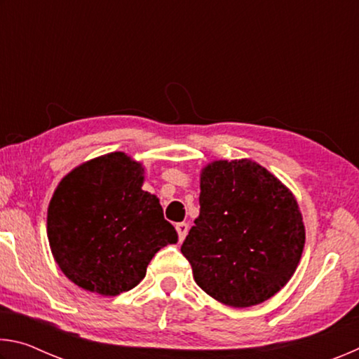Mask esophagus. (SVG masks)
Here are the masks:
<instances>
[{"mask_svg": "<svg viewBox=\"0 0 359 359\" xmlns=\"http://www.w3.org/2000/svg\"><path fill=\"white\" fill-rule=\"evenodd\" d=\"M175 229H177L179 239H180V241H184V239H185V236H187V233H188V224H187L185 222L177 223V224H175Z\"/></svg>", "mask_w": 359, "mask_h": 359, "instance_id": "esophagus-1", "label": "esophagus"}]
</instances>
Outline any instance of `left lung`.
I'll use <instances>...</instances> for the list:
<instances>
[{
	"instance_id": "1",
	"label": "left lung",
	"mask_w": 359,
	"mask_h": 359,
	"mask_svg": "<svg viewBox=\"0 0 359 359\" xmlns=\"http://www.w3.org/2000/svg\"><path fill=\"white\" fill-rule=\"evenodd\" d=\"M199 187V217L180 248L194 282L229 307L267 301L293 277L306 244L294 194L248 158L209 163Z\"/></svg>"
}]
</instances>
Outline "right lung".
Returning <instances> with one entry per match:
<instances>
[{"label":"right lung","mask_w":359,"mask_h":359,"mask_svg":"<svg viewBox=\"0 0 359 359\" xmlns=\"http://www.w3.org/2000/svg\"><path fill=\"white\" fill-rule=\"evenodd\" d=\"M142 184V163L112 151L72 169L53 191L48 244L77 287L102 296L130 291L145 277L155 253L177 242L160 199Z\"/></svg>","instance_id":"1"}]
</instances>
